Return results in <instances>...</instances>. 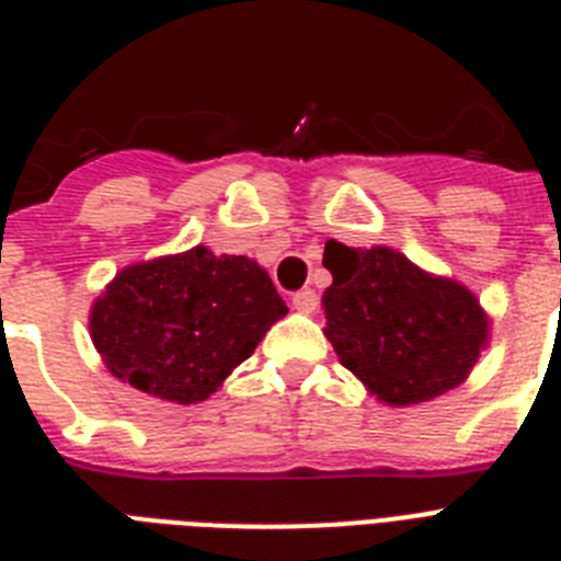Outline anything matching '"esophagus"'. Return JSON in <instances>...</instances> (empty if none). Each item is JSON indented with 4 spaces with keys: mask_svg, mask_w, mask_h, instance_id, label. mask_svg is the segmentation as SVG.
<instances>
[{
    "mask_svg": "<svg viewBox=\"0 0 561 561\" xmlns=\"http://www.w3.org/2000/svg\"><path fill=\"white\" fill-rule=\"evenodd\" d=\"M291 304H295L297 311H314L317 309V291L314 289L295 291V297H291Z\"/></svg>",
    "mask_w": 561,
    "mask_h": 561,
    "instance_id": "1",
    "label": "esophagus"
}]
</instances>
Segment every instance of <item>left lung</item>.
Returning a JSON list of instances; mask_svg holds the SVG:
<instances>
[{"label": "left lung", "mask_w": 561, "mask_h": 561, "mask_svg": "<svg viewBox=\"0 0 561 561\" xmlns=\"http://www.w3.org/2000/svg\"><path fill=\"white\" fill-rule=\"evenodd\" d=\"M325 336L351 374L388 404H419L466 379L489 340L478 297L388 247H325Z\"/></svg>", "instance_id": "obj_1"}]
</instances>
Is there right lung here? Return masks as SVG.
Segmentation results:
<instances>
[{"instance_id": "1", "label": "right lung", "mask_w": 561, "mask_h": 561, "mask_svg": "<svg viewBox=\"0 0 561 561\" xmlns=\"http://www.w3.org/2000/svg\"><path fill=\"white\" fill-rule=\"evenodd\" d=\"M286 311L255 261L193 247L123 270L92 306L89 329L117 379L196 404L250 359Z\"/></svg>"}]
</instances>
